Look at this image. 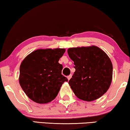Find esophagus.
<instances>
[{
	"label": "esophagus",
	"instance_id": "esophagus-1",
	"mask_svg": "<svg viewBox=\"0 0 130 130\" xmlns=\"http://www.w3.org/2000/svg\"><path fill=\"white\" fill-rule=\"evenodd\" d=\"M71 77H72V75H69V76H67V78H68V80H69L71 78Z\"/></svg>",
	"mask_w": 130,
	"mask_h": 130
}]
</instances>
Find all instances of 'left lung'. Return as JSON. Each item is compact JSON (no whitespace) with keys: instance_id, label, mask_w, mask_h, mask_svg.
<instances>
[{"instance_id":"8db88e82","label":"left lung","mask_w":130,"mask_h":130,"mask_svg":"<svg viewBox=\"0 0 130 130\" xmlns=\"http://www.w3.org/2000/svg\"><path fill=\"white\" fill-rule=\"evenodd\" d=\"M68 54L75 69L68 82L75 95L89 102L103 95L112 79V64L107 54L94 45L71 47Z\"/></svg>"}]
</instances>
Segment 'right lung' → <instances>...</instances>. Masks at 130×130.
I'll return each mask as SVG.
<instances>
[{
    "mask_svg": "<svg viewBox=\"0 0 130 130\" xmlns=\"http://www.w3.org/2000/svg\"><path fill=\"white\" fill-rule=\"evenodd\" d=\"M64 48L39 49L33 51L20 65L19 82L33 101L46 104L54 100L68 79L62 75V65L58 62Z\"/></svg>",
    "mask_w": 130,
    "mask_h": 130,
    "instance_id": "1",
    "label": "right lung"
}]
</instances>
